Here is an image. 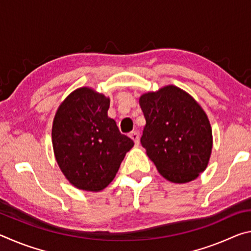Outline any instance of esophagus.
Masks as SVG:
<instances>
[{"label": "esophagus", "instance_id": "obj_1", "mask_svg": "<svg viewBox=\"0 0 251 251\" xmlns=\"http://www.w3.org/2000/svg\"><path fill=\"white\" fill-rule=\"evenodd\" d=\"M129 137L133 139L136 145H138L139 144V133L138 131H131V133L129 134Z\"/></svg>", "mask_w": 251, "mask_h": 251}]
</instances>
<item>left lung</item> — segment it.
<instances>
[{
    "label": "left lung",
    "mask_w": 251,
    "mask_h": 251,
    "mask_svg": "<svg viewBox=\"0 0 251 251\" xmlns=\"http://www.w3.org/2000/svg\"><path fill=\"white\" fill-rule=\"evenodd\" d=\"M146 125L141 143L168 181L189 182L209 163L212 130L207 114L192 95L166 85L139 97Z\"/></svg>",
    "instance_id": "1"
}]
</instances>
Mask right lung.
Here are the masks:
<instances>
[{"mask_svg": "<svg viewBox=\"0 0 251 251\" xmlns=\"http://www.w3.org/2000/svg\"><path fill=\"white\" fill-rule=\"evenodd\" d=\"M109 97L92 87L71 93L55 113L54 156L70 184L85 192H100L115 178L133 139L121 134L108 117Z\"/></svg>", "mask_w": 251, "mask_h": 251, "instance_id": "obj_1", "label": "right lung"}]
</instances>
